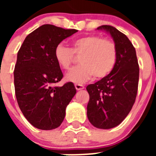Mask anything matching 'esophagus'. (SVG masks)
<instances>
[{"instance_id":"obj_1","label":"esophagus","mask_w":156,"mask_h":156,"mask_svg":"<svg viewBox=\"0 0 156 156\" xmlns=\"http://www.w3.org/2000/svg\"><path fill=\"white\" fill-rule=\"evenodd\" d=\"M75 87L77 90H82V89H83V88H84V86L82 84H79V83H76Z\"/></svg>"}]
</instances>
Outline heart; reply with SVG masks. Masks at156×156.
<instances>
[{
  "instance_id": "heart-1",
  "label": "heart",
  "mask_w": 156,
  "mask_h": 156,
  "mask_svg": "<svg viewBox=\"0 0 156 156\" xmlns=\"http://www.w3.org/2000/svg\"><path fill=\"white\" fill-rule=\"evenodd\" d=\"M74 55H80L79 66L69 72L66 79L75 83H83L92 76L101 79L112 72L117 58L115 42L99 36L88 35L73 40L71 48L59 44L55 49V58L58 66L69 70L73 62Z\"/></svg>"
}]
</instances>
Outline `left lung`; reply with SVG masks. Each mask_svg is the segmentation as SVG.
Returning a JSON list of instances; mask_svg holds the SVG:
<instances>
[{
    "label": "left lung",
    "mask_w": 156,
    "mask_h": 156,
    "mask_svg": "<svg viewBox=\"0 0 156 156\" xmlns=\"http://www.w3.org/2000/svg\"><path fill=\"white\" fill-rule=\"evenodd\" d=\"M111 35L117 48L113 69L105 77L88 85L90 95L87 118L99 129H111L120 124L131 110L137 97L139 66L134 47L125 34L112 26H101Z\"/></svg>",
    "instance_id": "left-lung-1"
}]
</instances>
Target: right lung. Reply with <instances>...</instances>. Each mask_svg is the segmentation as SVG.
<instances>
[{
  "label": "right lung",
  "instance_id": "1",
  "mask_svg": "<svg viewBox=\"0 0 156 156\" xmlns=\"http://www.w3.org/2000/svg\"><path fill=\"white\" fill-rule=\"evenodd\" d=\"M77 31L43 25L26 37L18 52L14 70L16 99L26 119L36 128L48 130L58 127L76 93L72 82L55 86L63 77L55 49Z\"/></svg>",
  "mask_w": 156,
  "mask_h": 156
}]
</instances>
